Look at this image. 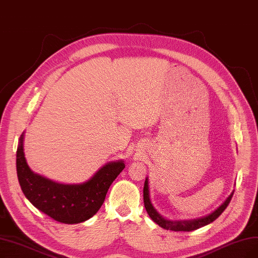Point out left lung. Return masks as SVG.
<instances>
[{
    "label": "left lung",
    "mask_w": 258,
    "mask_h": 258,
    "mask_svg": "<svg viewBox=\"0 0 258 258\" xmlns=\"http://www.w3.org/2000/svg\"><path fill=\"white\" fill-rule=\"evenodd\" d=\"M143 192H144V205H145V209L149 215V217L157 224H159L161 228H163L165 230L174 231V232H179V231L190 232V231L200 229V228H202V226L208 225L217 219L219 216L223 213V211L226 209V207L229 205V203L233 197L234 190L231 192V195L228 198H226V200L220 205L217 210H215L211 214L204 216V217L191 219V220H168V219H165L164 217H162V216L156 211V209H154L153 205L151 204L150 197H149V187H148V179L147 178L145 180V184H144Z\"/></svg>",
    "instance_id": "left-lung-1"
}]
</instances>
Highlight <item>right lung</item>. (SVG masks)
Returning <instances> with one entry per match:
<instances>
[{
    "instance_id": "1",
    "label": "right lung",
    "mask_w": 258,
    "mask_h": 258,
    "mask_svg": "<svg viewBox=\"0 0 258 258\" xmlns=\"http://www.w3.org/2000/svg\"><path fill=\"white\" fill-rule=\"evenodd\" d=\"M24 133L17 149V174L25 197L35 208L54 220L75 224L84 222L98 212L112 182L125 168L123 161L109 162L93 177L80 184H61L32 171L23 149Z\"/></svg>"
}]
</instances>
